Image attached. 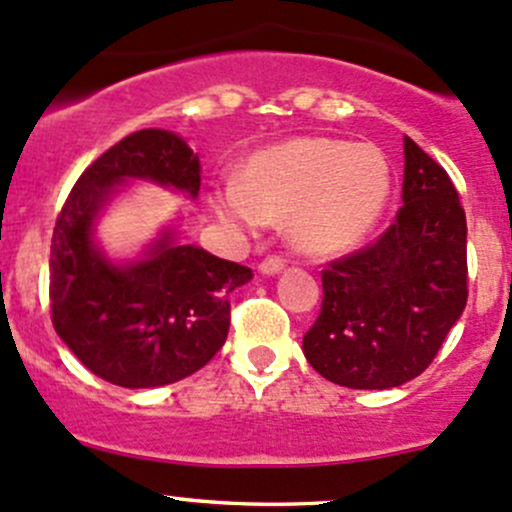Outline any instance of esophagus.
Masks as SVG:
<instances>
[{
  "label": "esophagus",
  "mask_w": 512,
  "mask_h": 512,
  "mask_svg": "<svg viewBox=\"0 0 512 512\" xmlns=\"http://www.w3.org/2000/svg\"><path fill=\"white\" fill-rule=\"evenodd\" d=\"M284 265H287V260H284L282 255H267L265 260L260 262V270L265 274H277L284 270Z\"/></svg>",
  "instance_id": "esophagus-1"
}]
</instances>
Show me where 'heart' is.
Wrapping results in <instances>:
<instances>
[{"instance_id":"obj_1","label":"heart","mask_w":512,"mask_h":512,"mask_svg":"<svg viewBox=\"0 0 512 512\" xmlns=\"http://www.w3.org/2000/svg\"><path fill=\"white\" fill-rule=\"evenodd\" d=\"M390 186V164L373 144L301 137L255 154L240 184L215 188L213 208L238 228L289 218L299 250L331 255L375 228Z\"/></svg>"}]
</instances>
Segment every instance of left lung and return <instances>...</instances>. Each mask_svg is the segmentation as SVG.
Here are the masks:
<instances>
[{
    "label": "left lung",
    "mask_w": 512,
    "mask_h": 512,
    "mask_svg": "<svg viewBox=\"0 0 512 512\" xmlns=\"http://www.w3.org/2000/svg\"><path fill=\"white\" fill-rule=\"evenodd\" d=\"M324 299L304 336L311 368L353 390H387L437 358L469 299L466 213L444 169L405 137L395 223L328 262Z\"/></svg>",
    "instance_id": "8db88e82"
}]
</instances>
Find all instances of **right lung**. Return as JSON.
<instances>
[{
	"instance_id": "right-lung-1",
	"label": "right lung",
	"mask_w": 512,
	"mask_h": 512,
	"mask_svg": "<svg viewBox=\"0 0 512 512\" xmlns=\"http://www.w3.org/2000/svg\"><path fill=\"white\" fill-rule=\"evenodd\" d=\"M125 179H152L191 198L201 161L166 129H139L80 174L56 218L48 262L51 321L75 358L120 387H157L201 370L223 348L230 292L252 270L169 235L147 260L115 267L93 247V220Z\"/></svg>"
}]
</instances>
